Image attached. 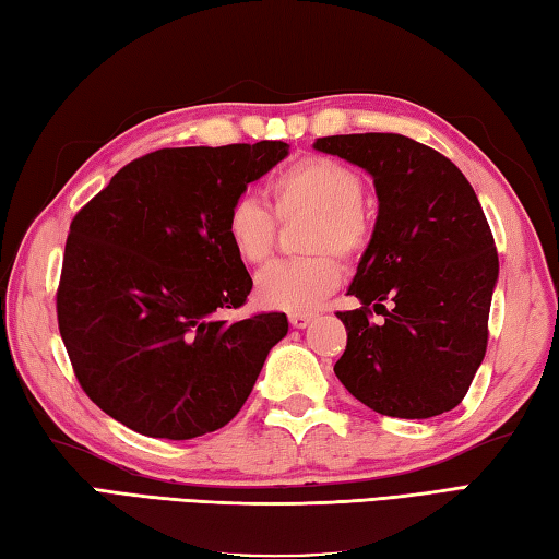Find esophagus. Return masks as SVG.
<instances>
[{"label": "esophagus", "mask_w": 559, "mask_h": 559, "mask_svg": "<svg viewBox=\"0 0 559 559\" xmlns=\"http://www.w3.org/2000/svg\"><path fill=\"white\" fill-rule=\"evenodd\" d=\"M311 321H313V313H309V311H294V313H289V323L294 325V329H307Z\"/></svg>", "instance_id": "esophagus-1"}]
</instances>
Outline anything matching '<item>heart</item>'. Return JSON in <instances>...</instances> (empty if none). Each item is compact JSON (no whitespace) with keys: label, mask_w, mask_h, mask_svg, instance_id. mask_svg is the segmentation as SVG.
<instances>
[{"label":"heart","mask_w":559,"mask_h":559,"mask_svg":"<svg viewBox=\"0 0 559 559\" xmlns=\"http://www.w3.org/2000/svg\"><path fill=\"white\" fill-rule=\"evenodd\" d=\"M272 209L282 224L299 216L304 250L311 255L280 260L255 280L258 301L270 309L309 311L343 282L341 260L357 262L372 246L374 218L367 209L365 182L357 170L329 155H304L284 167L270 185ZM280 226L260 199L238 194L224 216V236L246 265H262L277 246Z\"/></svg>","instance_id":"b5f03b06"}]
</instances>
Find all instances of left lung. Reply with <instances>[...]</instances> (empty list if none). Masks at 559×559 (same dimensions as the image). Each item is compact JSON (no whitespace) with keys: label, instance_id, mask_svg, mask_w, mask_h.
Wrapping results in <instances>:
<instances>
[{"label":"left lung","instance_id":"obj_1","mask_svg":"<svg viewBox=\"0 0 559 559\" xmlns=\"http://www.w3.org/2000/svg\"><path fill=\"white\" fill-rule=\"evenodd\" d=\"M316 151L374 177V238L338 311L347 345L333 372L377 414L430 418L465 399L489 341L499 255L460 167L402 133L325 135ZM385 321L371 323V307Z\"/></svg>","mask_w":559,"mask_h":559}]
</instances>
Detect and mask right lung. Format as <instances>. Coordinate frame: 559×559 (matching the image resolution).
Wrapping results in <instances>:
<instances>
[{"label":"right lung","instance_id":"obj_1","mask_svg":"<svg viewBox=\"0 0 559 559\" xmlns=\"http://www.w3.org/2000/svg\"><path fill=\"white\" fill-rule=\"evenodd\" d=\"M284 141L135 157L70 224L56 311L72 372L135 433L224 428L252 392L287 316L224 319L252 280L224 236L228 204L275 167Z\"/></svg>","mask_w":559,"mask_h":559}]
</instances>
